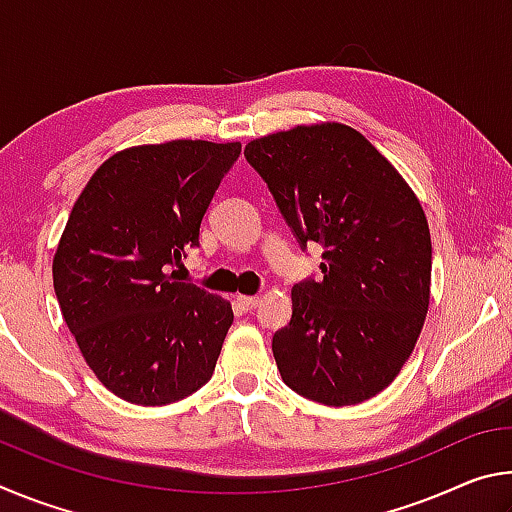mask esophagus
<instances>
[{"label": "esophagus", "instance_id": "obj_1", "mask_svg": "<svg viewBox=\"0 0 512 512\" xmlns=\"http://www.w3.org/2000/svg\"><path fill=\"white\" fill-rule=\"evenodd\" d=\"M237 302L241 305V309H246V311H253V309H257L259 307V300L257 296H237Z\"/></svg>", "mask_w": 512, "mask_h": 512}]
</instances>
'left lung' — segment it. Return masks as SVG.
<instances>
[{"instance_id": "1", "label": "left lung", "mask_w": 512, "mask_h": 512, "mask_svg": "<svg viewBox=\"0 0 512 512\" xmlns=\"http://www.w3.org/2000/svg\"><path fill=\"white\" fill-rule=\"evenodd\" d=\"M300 246L323 244V280L291 291L273 336L284 384L325 406L366 402L400 375L429 309L431 235L418 196L352 126H296L246 144Z\"/></svg>"}]
</instances>
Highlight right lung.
<instances>
[{
    "instance_id": "obj_1",
    "label": "right lung",
    "mask_w": 512,
    "mask_h": 512,
    "mask_svg": "<svg viewBox=\"0 0 512 512\" xmlns=\"http://www.w3.org/2000/svg\"><path fill=\"white\" fill-rule=\"evenodd\" d=\"M239 153V142L131 146L76 198L51 266L56 298L85 363L121 400L164 406L212 377L232 305L169 268L198 246L203 214Z\"/></svg>"
}]
</instances>
